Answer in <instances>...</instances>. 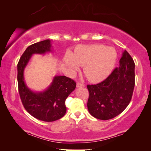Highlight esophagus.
<instances>
[{
    "label": "esophagus",
    "mask_w": 151,
    "mask_h": 151,
    "mask_svg": "<svg viewBox=\"0 0 151 151\" xmlns=\"http://www.w3.org/2000/svg\"><path fill=\"white\" fill-rule=\"evenodd\" d=\"M83 86H85V85H84L83 83H81L80 82H78L77 83H76V87H83Z\"/></svg>",
    "instance_id": "1"
}]
</instances>
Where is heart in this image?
Returning a JSON list of instances; mask_svg holds the SVG:
<instances>
[{"label":"heart","instance_id":"obj_1","mask_svg":"<svg viewBox=\"0 0 151 151\" xmlns=\"http://www.w3.org/2000/svg\"><path fill=\"white\" fill-rule=\"evenodd\" d=\"M116 50L103 45H80L74 52H67L64 57L65 65L75 73L83 66V72L93 83H99L109 76L116 63Z\"/></svg>","mask_w":151,"mask_h":151}]
</instances>
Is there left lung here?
Listing matches in <instances>:
<instances>
[{
  "instance_id": "obj_1",
  "label": "left lung",
  "mask_w": 151,
  "mask_h": 151,
  "mask_svg": "<svg viewBox=\"0 0 151 151\" xmlns=\"http://www.w3.org/2000/svg\"><path fill=\"white\" fill-rule=\"evenodd\" d=\"M119 67L105 80L88 85L87 107L92 116L109 120L119 115L131 102L134 87L135 65L127 50L122 52Z\"/></svg>"
}]
</instances>
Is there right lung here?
<instances>
[{
  "label": "right lung",
  "instance_id": "add662e5",
  "mask_svg": "<svg viewBox=\"0 0 151 151\" xmlns=\"http://www.w3.org/2000/svg\"><path fill=\"white\" fill-rule=\"evenodd\" d=\"M49 39L30 45L20 57L17 65L19 92L24 109L35 118L46 122L57 121L66 111L65 101L75 90L76 83L65 76H56L47 90L40 93L27 87L24 79V70L33 54H45L51 51Z\"/></svg>",
  "mask_w": 151,
  "mask_h": 151
}]
</instances>
